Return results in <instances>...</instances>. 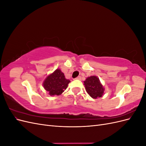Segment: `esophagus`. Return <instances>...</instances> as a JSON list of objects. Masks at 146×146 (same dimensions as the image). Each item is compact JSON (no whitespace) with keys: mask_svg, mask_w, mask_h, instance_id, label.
I'll use <instances>...</instances> for the list:
<instances>
[{"mask_svg":"<svg viewBox=\"0 0 146 146\" xmlns=\"http://www.w3.org/2000/svg\"><path fill=\"white\" fill-rule=\"evenodd\" d=\"M75 79H76V80H81V77H80V76H78V77H76Z\"/></svg>","mask_w":146,"mask_h":146,"instance_id":"esophagus-1","label":"esophagus"}]
</instances>
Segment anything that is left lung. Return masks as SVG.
Here are the masks:
<instances>
[{
  "instance_id": "obj_1",
  "label": "left lung",
  "mask_w": 146,
  "mask_h": 146,
  "mask_svg": "<svg viewBox=\"0 0 146 146\" xmlns=\"http://www.w3.org/2000/svg\"><path fill=\"white\" fill-rule=\"evenodd\" d=\"M84 85L88 94L92 98H101L104 95V88L98 77L93 76L88 77L86 80L84 81Z\"/></svg>"
}]
</instances>
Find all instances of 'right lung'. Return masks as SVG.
I'll return each instance as SVG.
<instances>
[{
  "mask_svg": "<svg viewBox=\"0 0 146 146\" xmlns=\"http://www.w3.org/2000/svg\"><path fill=\"white\" fill-rule=\"evenodd\" d=\"M69 82L61 70L57 69L47 77L43 82V86L51 96H59L68 88Z\"/></svg>",
  "mask_w": 146,
  "mask_h": 146,
  "instance_id": "right-lung-1",
  "label": "right lung"
}]
</instances>
